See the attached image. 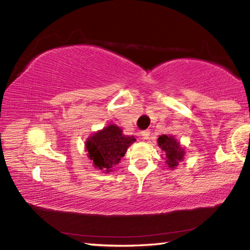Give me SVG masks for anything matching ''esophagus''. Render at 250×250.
Wrapping results in <instances>:
<instances>
[{"label":"esophagus","instance_id":"1","mask_svg":"<svg viewBox=\"0 0 250 250\" xmlns=\"http://www.w3.org/2000/svg\"><path fill=\"white\" fill-rule=\"evenodd\" d=\"M140 135H141V138L143 139V140H147V139L150 138V131L149 130L142 131V132L140 133Z\"/></svg>","mask_w":250,"mask_h":250}]
</instances>
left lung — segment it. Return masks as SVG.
Instances as JSON below:
<instances>
[{
    "mask_svg": "<svg viewBox=\"0 0 250 250\" xmlns=\"http://www.w3.org/2000/svg\"><path fill=\"white\" fill-rule=\"evenodd\" d=\"M158 146L166 154V163L172 170L179 166L180 161L183 160L185 151L181 146L180 142H177L176 139L172 137V135H160L158 139Z\"/></svg>",
    "mask_w": 250,
    "mask_h": 250,
    "instance_id": "obj_1",
    "label": "left lung"
}]
</instances>
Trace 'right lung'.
Returning <instances> with one entry per match:
<instances>
[{
  "mask_svg": "<svg viewBox=\"0 0 250 250\" xmlns=\"http://www.w3.org/2000/svg\"><path fill=\"white\" fill-rule=\"evenodd\" d=\"M134 141L133 135H125L119 126L109 125L86 141L88 158L96 168L109 173L120 162Z\"/></svg>",
  "mask_w": 250,
  "mask_h": 250,
  "instance_id": "add662e5",
  "label": "right lung"
}]
</instances>
